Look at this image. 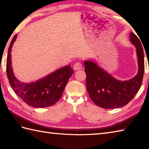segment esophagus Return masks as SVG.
Returning <instances> with one entry per match:
<instances>
[{"instance_id":"obj_1","label":"esophagus","mask_w":149,"mask_h":149,"mask_svg":"<svg viewBox=\"0 0 149 149\" xmlns=\"http://www.w3.org/2000/svg\"><path fill=\"white\" fill-rule=\"evenodd\" d=\"M83 68V65L80 62H76L74 65V69L75 70H79Z\"/></svg>"}]
</instances>
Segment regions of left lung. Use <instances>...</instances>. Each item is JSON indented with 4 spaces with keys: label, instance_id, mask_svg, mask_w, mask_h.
Returning a JSON list of instances; mask_svg holds the SVG:
<instances>
[{
    "label": "left lung",
    "instance_id": "1",
    "mask_svg": "<svg viewBox=\"0 0 149 149\" xmlns=\"http://www.w3.org/2000/svg\"><path fill=\"white\" fill-rule=\"evenodd\" d=\"M130 41L136 47L138 64V74L131 79L118 80L96 63L84 61L88 92L98 106L105 109L123 107L133 99L140 90L145 70L143 50L140 40L133 33L130 34Z\"/></svg>",
    "mask_w": 149,
    "mask_h": 149
}]
</instances>
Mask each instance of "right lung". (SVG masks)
<instances>
[{"instance_id": "1", "label": "right lung", "mask_w": 149, "mask_h": 149, "mask_svg": "<svg viewBox=\"0 0 149 149\" xmlns=\"http://www.w3.org/2000/svg\"><path fill=\"white\" fill-rule=\"evenodd\" d=\"M17 37L16 34L11 40L6 63V73L11 88L15 93L30 106L40 108L54 105L61 99L74 70L67 65L35 82L26 83L20 81L15 76L11 66V52Z\"/></svg>"}]
</instances>
